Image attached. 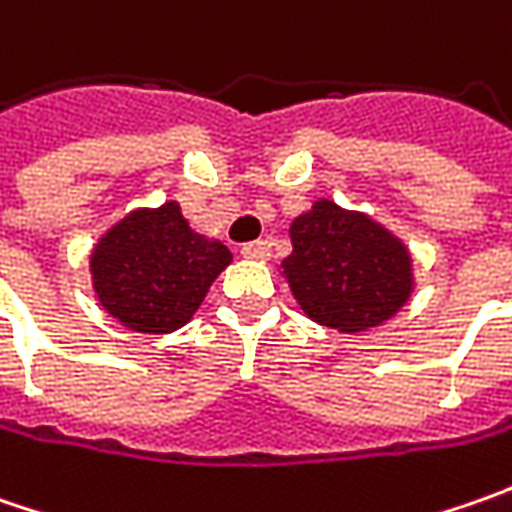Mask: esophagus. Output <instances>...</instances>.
<instances>
[{
    "label": "esophagus",
    "instance_id": "34e87169",
    "mask_svg": "<svg viewBox=\"0 0 512 512\" xmlns=\"http://www.w3.org/2000/svg\"><path fill=\"white\" fill-rule=\"evenodd\" d=\"M242 256H245V259H267V256H270V242H267V239L247 242V245H242Z\"/></svg>",
    "mask_w": 512,
    "mask_h": 512
}]
</instances>
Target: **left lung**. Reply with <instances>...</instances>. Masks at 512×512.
Segmentation results:
<instances>
[{
  "instance_id": "left-lung-1",
  "label": "left lung",
  "mask_w": 512,
  "mask_h": 512,
  "mask_svg": "<svg viewBox=\"0 0 512 512\" xmlns=\"http://www.w3.org/2000/svg\"><path fill=\"white\" fill-rule=\"evenodd\" d=\"M282 262L296 302L319 325L359 333L382 325L413 293L407 247L364 213L319 199L290 225Z\"/></svg>"
}]
</instances>
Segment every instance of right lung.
<instances>
[{
	"instance_id": "right-lung-1",
	"label": "right lung",
	"mask_w": 512,
	"mask_h": 512,
	"mask_svg": "<svg viewBox=\"0 0 512 512\" xmlns=\"http://www.w3.org/2000/svg\"><path fill=\"white\" fill-rule=\"evenodd\" d=\"M230 250L187 225L179 202L142 207L110 227L90 253L93 290L136 333H173L193 319Z\"/></svg>"
}]
</instances>
